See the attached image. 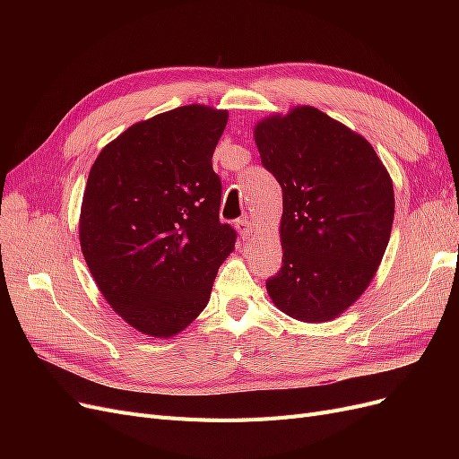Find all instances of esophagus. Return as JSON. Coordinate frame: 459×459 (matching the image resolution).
I'll list each match as a JSON object with an SVG mask.
<instances>
[{
	"mask_svg": "<svg viewBox=\"0 0 459 459\" xmlns=\"http://www.w3.org/2000/svg\"><path fill=\"white\" fill-rule=\"evenodd\" d=\"M238 230H239V235H241L243 241H248L255 235V228H253V224L247 218L238 221Z\"/></svg>",
	"mask_w": 459,
	"mask_h": 459,
	"instance_id": "obj_1",
	"label": "esophagus"
}]
</instances>
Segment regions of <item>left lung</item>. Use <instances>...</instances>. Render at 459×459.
Instances as JSON below:
<instances>
[{"label":"left lung","mask_w":459,"mask_h":459,"mask_svg":"<svg viewBox=\"0 0 459 459\" xmlns=\"http://www.w3.org/2000/svg\"><path fill=\"white\" fill-rule=\"evenodd\" d=\"M262 166L283 191V266L266 281L300 322H329L371 283L394 220V189L362 135L314 107L255 128Z\"/></svg>","instance_id":"1"}]
</instances>
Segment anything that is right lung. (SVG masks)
I'll return each instance as SVG.
<instances>
[{
    "instance_id": "add662e5",
    "label": "right lung",
    "mask_w": 459,
    "mask_h": 459,
    "mask_svg": "<svg viewBox=\"0 0 459 459\" xmlns=\"http://www.w3.org/2000/svg\"><path fill=\"white\" fill-rule=\"evenodd\" d=\"M226 124L228 110L178 107L122 132L90 170L82 253L105 300L149 337H174L203 312L235 247L212 169Z\"/></svg>"
}]
</instances>
